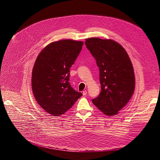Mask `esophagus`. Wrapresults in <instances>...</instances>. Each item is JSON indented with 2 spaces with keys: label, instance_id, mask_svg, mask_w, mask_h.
Masks as SVG:
<instances>
[{
  "label": "esophagus",
  "instance_id": "34e87169",
  "mask_svg": "<svg viewBox=\"0 0 160 160\" xmlns=\"http://www.w3.org/2000/svg\"><path fill=\"white\" fill-rule=\"evenodd\" d=\"M82 94H83V95H87V91H83Z\"/></svg>",
  "mask_w": 160,
  "mask_h": 160
}]
</instances>
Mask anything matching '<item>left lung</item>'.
I'll return each mask as SVG.
<instances>
[{"label":"left lung","instance_id":"8db88e82","mask_svg":"<svg viewBox=\"0 0 160 160\" xmlns=\"http://www.w3.org/2000/svg\"><path fill=\"white\" fill-rule=\"evenodd\" d=\"M85 44L99 68L101 91L92 100L103 113L116 115L127 104L135 89V75L124 48L112 39H86Z\"/></svg>","mask_w":160,"mask_h":160}]
</instances>
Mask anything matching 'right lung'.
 Segmentation results:
<instances>
[{"label": "right lung", "instance_id": "right-lung-1", "mask_svg": "<svg viewBox=\"0 0 160 160\" xmlns=\"http://www.w3.org/2000/svg\"><path fill=\"white\" fill-rule=\"evenodd\" d=\"M83 43L71 39L52 42L38 55L32 74L33 94L49 114L60 116L74 105L82 94L70 85V68Z\"/></svg>", "mask_w": 160, "mask_h": 160}]
</instances>
